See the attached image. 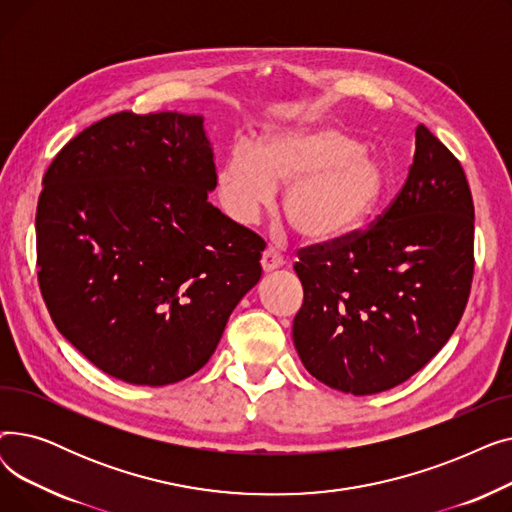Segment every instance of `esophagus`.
Masks as SVG:
<instances>
[{
    "label": "esophagus",
    "instance_id": "esophagus-1",
    "mask_svg": "<svg viewBox=\"0 0 512 512\" xmlns=\"http://www.w3.org/2000/svg\"><path fill=\"white\" fill-rule=\"evenodd\" d=\"M284 265V257L276 251V249H265L263 251V255H261V267H263V272L265 274H270V272H274V270H278V267H282Z\"/></svg>",
    "mask_w": 512,
    "mask_h": 512
}]
</instances>
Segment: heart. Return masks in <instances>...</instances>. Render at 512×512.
I'll return each instance as SVG.
<instances>
[{
  "instance_id": "1",
  "label": "heart",
  "mask_w": 512,
  "mask_h": 512,
  "mask_svg": "<svg viewBox=\"0 0 512 512\" xmlns=\"http://www.w3.org/2000/svg\"><path fill=\"white\" fill-rule=\"evenodd\" d=\"M286 186L282 209L309 242H334L361 228L382 203L388 172L351 134L330 124L270 128L257 147L238 141L215 176L228 218L251 226Z\"/></svg>"
}]
</instances>
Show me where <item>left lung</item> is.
<instances>
[{"instance_id": "left-lung-1", "label": "left lung", "mask_w": 512, "mask_h": 512, "mask_svg": "<svg viewBox=\"0 0 512 512\" xmlns=\"http://www.w3.org/2000/svg\"><path fill=\"white\" fill-rule=\"evenodd\" d=\"M473 222L459 159L419 124L409 178L378 224L294 263L305 301L292 340L313 378L365 396L432 361L469 299Z\"/></svg>"}]
</instances>
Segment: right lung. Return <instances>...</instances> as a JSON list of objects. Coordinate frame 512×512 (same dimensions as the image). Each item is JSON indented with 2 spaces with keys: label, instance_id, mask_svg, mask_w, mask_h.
I'll return each mask as SVG.
<instances>
[{
  "label": "right lung",
  "instance_id": "add662e5",
  "mask_svg": "<svg viewBox=\"0 0 512 512\" xmlns=\"http://www.w3.org/2000/svg\"><path fill=\"white\" fill-rule=\"evenodd\" d=\"M203 116L114 114L51 161L37 205V265L60 334L134 386H168L215 353L261 278L265 242L207 197Z\"/></svg>",
  "mask_w": 512,
  "mask_h": 512
}]
</instances>
